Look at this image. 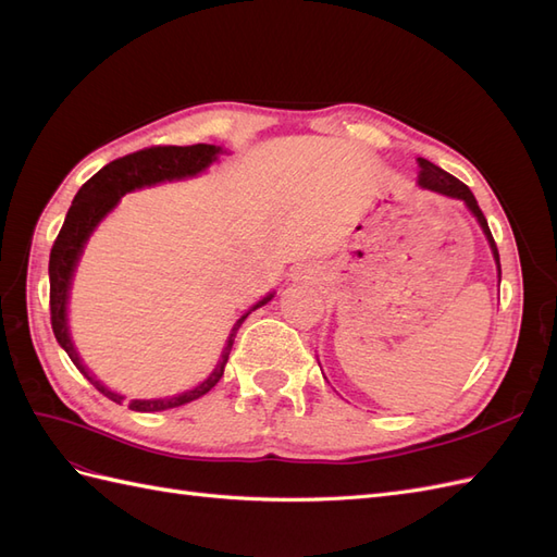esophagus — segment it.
Instances as JSON below:
<instances>
[{"instance_id":"1","label":"esophagus","mask_w":557,"mask_h":557,"mask_svg":"<svg viewBox=\"0 0 557 557\" xmlns=\"http://www.w3.org/2000/svg\"><path fill=\"white\" fill-rule=\"evenodd\" d=\"M295 278L297 281H311V278H315V274H313V269H307V267H301L299 272L295 274Z\"/></svg>"}]
</instances>
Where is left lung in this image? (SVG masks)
I'll return each instance as SVG.
<instances>
[{
	"instance_id": "obj_1",
	"label": "left lung",
	"mask_w": 557,
	"mask_h": 557,
	"mask_svg": "<svg viewBox=\"0 0 557 557\" xmlns=\"http://www.w3.org/2000/svg\"><path fill=\"white\" fill-rule=\"evenodd\" d=\"M418 166H420V174H418V185H420V188L432 190V193H440V195H446V197H453V199H462L465 205H467V209H469L471 213H474V218H476L479 225H481V230H483V234H485L487 244H491L493 258H495V262H497V276L502 278L499 252H497L495 239H493V234H491V227H487L485 215H483V211H481V209H479V205H476V197L471 195V190L467 188V185H465L462 181H458L455 176H450L448 172H444V170H442V166L432 164L430 160H425V158H418Z\"/></svg>"
}]
</instances>
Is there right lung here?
Wrapping results in <instances>:
<instances>
[{"mask_svg": "<svg viewBox=\"0 0 557 557\" xmlns=\"http://www.w3.org/2000/svg\"><path fill=\"white\" fill-rule=\"evenodd\" d=\"M223 148L211 146V144H195V146H150L144 150H137V153H129L125 158H117L102 166L90 181L83 183V188L76 193L70 211H66L64 225L58 234V239L50 248V260H48V276H50V325H53L55 339L58 344L66 350V356L72 358L78 372L86 376L99 393L109 397L111 401L121 404L125 397L117 395L109 387L97 381L86 364L81 362L78 352L72 344L70 336V325H66V299H70V285L76 262L83 252V246L90 239L92 230L99 225V221L121 201L125 193H132L137 188H144V185H156L162 181H176V178H188L197 176L199 172H205L207 166L218 160V153ZM274 295H267L260 299L258 305H252L237 323H234L227 344L223 348V356L218 360L215 369L209 374L207 381H201L197 387L188 393H181L174 397H164V399H129V409L132 411H141V413H153V411H164V409H174L183 407L193 399H199L201 395H207L211 387L223 379L225 364L230 358V350L234 344V336H237V330L242 327L244 320L248 318L250 311L260 309L267 305Z\"/></svg>", "mask_w": 557, "mask_h": 557, "instance_id": "1", "label": "right lung"}]
</instances>
